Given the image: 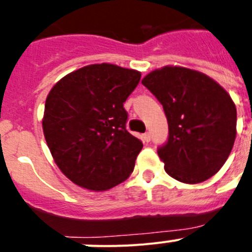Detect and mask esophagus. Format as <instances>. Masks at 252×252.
<instances>
[{
    "instance_id": "obj_1",
    "label": "esophagus",
    "mask_w": 252,
    "mask_h": 252,
    "mask_svg": "<svg viewBox=\"0 0 252 252\" xmlns=\"http://www.w3.org/2000/svg\"><path fill=\"white\" fill-rule=\"evenodd\" d=\"M142 140H144V141H145V142H150V140H151L150 132H145V133H144V135H142Z\"/></svg>"
}]
</instances>
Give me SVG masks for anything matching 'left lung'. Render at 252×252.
Instances as JSON below:
<instances>
[{"instance_id": "8db88e82", "label": "left lung", "mask_w": 252, "mask_h": 252, "mask_svg": "<svg viewBox=\"0 0 252 252\" xmlns=\"http://www.w3.org/2000/svg\"><path fill=\"white\" fill-rule=\"evenodd\" d=\"M142 84L162 104L169 136L158 148L170 177L197 184L222 168L236 139V106L206 74L182 66L149 73Z\"/></svg>"}]
</instances>
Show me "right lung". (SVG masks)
I'll list each match as a JSON object with an SVG mask.
<instances>
[{
  "instance_id": "obj_1",
  "label": "right lung",
  "mask_w": 252,
  "mask_h": 252,
  "mask_svg": "<svg viewBox=\"0 0 252 252\" xmlns=\"http://www.w3.org/2000/svg\"><path fill=\"white\" fill-rule=\"evenodd\" d=\"M141 73L93 64L60 79L45 102L43 130L66 178L91 190H107L127 179L142 142L126 130L124 102Z\"/></svg>"
}]
</instances>
